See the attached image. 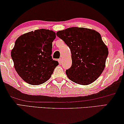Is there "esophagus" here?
Here are the masks:
<instances>
[{
	"label": "esophagus",
	"mask_w": 124,
	"mask_h": 124,
	"mask_svg": "<svg viewBox=\"0 0 124 124\" xmlns=\"http://www.w3.org/2000/svg\"><path fill=\"white\" fill-rule=\"evenodd\" d=\"M58 62H59V64H62V59H59L58 60Z\"/></svg>",
	"instance_id": "obj_1"
}]
</instances>
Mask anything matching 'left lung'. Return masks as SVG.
Wrapping results in <instances>:
<instances>
[{
  "instance_id": "8db88e82",
  "label": "left lung",
  "mask_w": 124,
  "mask_h": 124,
  "mask_svg": "<svg viewBox=\"0 0 124 124\" xmlns=\"http://www.w3.org/2000/svg\"><path fill=\"white\" fill-rule=\"evenodd\" d=\"M70 48L72 64L66 70L68 78L76 84L87 85L104 70L108 49L98 31L72 27L56 33Z\"/></svg>"
}]
</instances>
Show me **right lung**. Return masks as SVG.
I'll list each match as a JSON object with an SVG mask.
<instances>
[{
    "instance_id": "add662e5",
    "label": "right lung",
    "mask_w": 124,
    "mask_h": 124,
    "mask_svg": "<svg viewBox=\"0 0 124 124\" xmlns=\"http://www.w3.org/2000/svg\"><path fill=\"white\" fill-rule=\"evenodd\" d=\"M55 38L52 30L41 29L23 34L16 39L11 57L15 70L28 84L38 85L46 82L59 65L51 56Z\"/></svg>"
}]
</instances>
